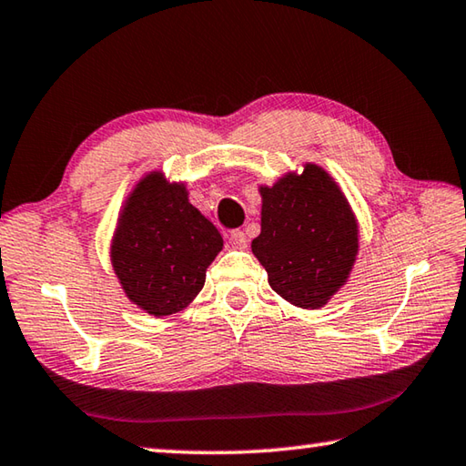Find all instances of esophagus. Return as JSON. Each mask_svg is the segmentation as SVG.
<instances>
[{"label": "esophagus", "mask_w": 466, "mask_h": 466, "mask_svg": "<svg viewBox=\"0 0 466 466\" xmlns=\"http://www.w3.org/2000/svg\"><path fill=\"white\" fill-rule=\"evenodd\" d=\"M228 242H230L232 248H247V234H244L242 230H232L230 234H228Z\"/></svg>", "instance_id": "1"}]
</instances>
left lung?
Here are the masks:
<instances>
[{
	"label": "left lung",
	"instance_id": "1",
	"mask_svg": "<svg viewBox=\"0 0 466 466\" xmlns=\"http://www.w3.org/2000/svg\"><path fill=\"white\" fill-rule=\"evenodd\" d=\"M261 234L252 255L273 291L298 309L319 310L341 289L360 250V226L341 187L319 164L261 185Z\"/></svg>",
	"mask_w": 466,
	"mask_h": 466
}]
</instances>
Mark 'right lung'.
<instances>
[{
    "label": "right lung",
    "instance_id": "add662e5",
    "mask_svg": "<svg viewBox=\"0 0 466 466\" xmlns=\"http://www.w3.org/2000/svg\"><path fill=\"white\" fill-rule=\"evenodd\" d=\"M222 248V234L188 201L187 185L152 170L121 205L110 265L129 302L160 319L193 302Z\"/></svg>",
    "mask_w": 466,
    "mask_h": 466
}]
</instances>
